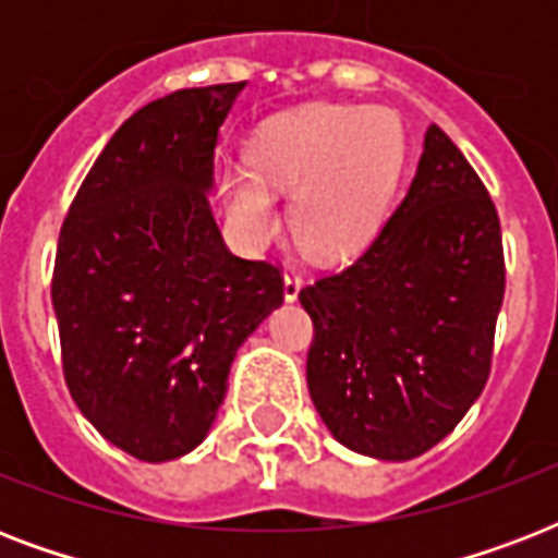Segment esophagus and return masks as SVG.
Here are the masks:
<instances>
[{
	"label": "esophagus",
	"mask_w": 558,
	"mask_h": 558,
	"mask_svg": "<svg viewBox=\"0 0 558 558\" xmlns=\"http://www.w3.org/2000/svg\"><path fill=\"white\" fill-rule=\"evenodd\" d=\"M301 283H304V280H301L298 271L292 269L283 271V298H287V301H295L298 292H301Z\"/></svg>",
	"instance_id": "esophagus-1"
}]
</instances>
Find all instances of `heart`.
I'll return each mask as SVG.
<instances>
[{"mask_svg": "<svg viewBox=\"0 0 558 558\" xmlns=\"http://www.w3.org/2000/svg\"><path fill=\"white\" fill-rule=\"evenodd\" d=\"M248 170L222 179L228 214L248 240L278 228L275 191L292 196L298 243L322 260L362 252L379 226L402 161L397 118L385 109L318 104L278 116L245 147Z\"/></svg>", "mask_w": 558, "mask_h": 558, "instance_id": "b5f03b06", "label": "heart"}]
</instances>
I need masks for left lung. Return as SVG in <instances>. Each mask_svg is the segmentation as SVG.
<instances>
[{"label": "left lung", "instance_id": "left-lung-1", "mask_svg": "<svg viewBox=\"0 0 558 558\" xmlns=\"http://www.w3.org/2000/svg\"><path fill=\"white\" fill-rule=\"evenodd\" d=\"M504 275L493 196L432 124L373 243L298 295L315 327L306 385L332 437L411 460L454 432L489 379Z\"/></svg>", "mask_w": 558, "mask_h": 558}]
</instances>
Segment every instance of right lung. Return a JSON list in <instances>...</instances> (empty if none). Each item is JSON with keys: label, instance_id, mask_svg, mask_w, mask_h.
<instances>
[{"label": "right lung", "instance_id": "obj_1", "mask_svg": "<svg viewBox=\"0 0 558 558\" xmlns=\"http://www.w3.org/2000/svg\"><path fill=\"white\" fill-rule=\"evenodd\" d=\"M243 86L179 89L126 118L57 240L51 304L69 393L147 463L205 440L236 348L283 304L278 266L228 252L205 196Z\"/></svg>", "mask_w": 558, "mask_h": 558}]
</instances>
